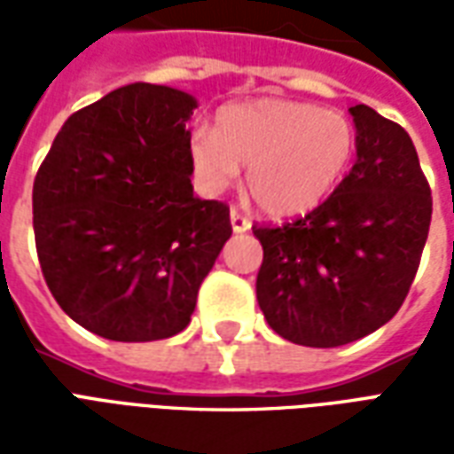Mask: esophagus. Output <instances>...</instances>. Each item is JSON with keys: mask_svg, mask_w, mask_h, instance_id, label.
<instances>
[{"mask_svg": "<svg viewBox=\"0 0 454 454\" xmlns=\"http://www.w3.org/2000/svg\"><path fill=\"white\" fill-rule=\"evenodd\" d=\"M231 228H233V233H246L250 231V221L238 208H231Z\"/></svg>", "mask_w": 454, "mask_h": 454, "instance_id": "obj_1", "label": "esophagus"}]
</instances>
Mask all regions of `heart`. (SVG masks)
<instances>
[{
    "instance_id": "heart-1",
    "label": "heart",
    "mask_w": 454,
    "mask_h": 454,
    "mask_svg": "<svg viewBox=\"0 0 454 454\" xmlns=\"http://www.w3.org/2000/svg\"><path fill=\"white\" fill-rule=\"evenodd\" d=\"M355 155L345 114L292 99H253L218 109L214 133L189 138L201 187L218 194L247 168V192L272 218H299L331 197Z\"/></svg>"
}]
</instances>
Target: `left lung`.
<instances>
[{
	"label": "left lung",
	"mask_w": 454,
	"mask_h": 454,
	"mask_svg": "<svg viewBox=\"0 0 454 454\" xmlns=\"http://www.w3.org/2000/svg\"><path fill=\"white\" fill-rule=\"evenodd\" d=\"M357 160L324 204L286 226H255L257 304L270 328L306 348H338L394 318L419 270L433 199L413 140L355 104Z\"/></svg>",
	"instance_id": "1"
}]
</instances>
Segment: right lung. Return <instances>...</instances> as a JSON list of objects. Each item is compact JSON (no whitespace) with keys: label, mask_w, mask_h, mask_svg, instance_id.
<instances>
[{"label":"right lung","mask_w":454,"mask_h":454,"mask_svg":"<svg viewBox=\"0 0 454 454\" xmlns=\"http://www.w3.org/2000/svg\"><path fill=\"white\" fill-rule=\"evenodd\" d=\"M192 94L133 82L65 121L34 182L45 285L106 340L148 342L189 325L199 286L231 238L228 207L189 175Z\"/></svg>","instance_id":"right-lung-1"}]
</instances>
